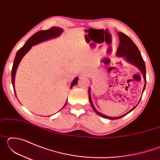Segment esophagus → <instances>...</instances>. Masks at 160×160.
<instances>
[{"instance_id":"34e87169","label":"esophagus","mask_w":160,"mask_h":160,"mask_svg":"<svg viewBox=\"0 0 160 160\" xmlns=\"http://www.w3.org/2000/svg\"><path fill=\"white\" fill-rule=\"evenodd\" d=\"M82 75H83V76H84V75H85H85H87V72L86 71H84L83 72V74H82Z\"/></svg>"}]
</instances>
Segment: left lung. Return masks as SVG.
<instances>
[{
    "label": "left lung",
    "mask_w": 160,
    "mask_h": 160,
    "mask_svg": "<svg viewBox=\"0 0 160 160\" xmlns=\"http://www.w3.org/2000/svg\"><path fill=\"white\" fill-rule=\"evenodd\" d=\"M118 34L119 40H120V43H119L118 47L117 48V51H116V55L118 56H120V57H123L126 61H128V63H130L131 64H132L133 66H136L140 70V72H142L143 78H144V80H145V85L143 87V90H142V93H143V92H144L145 88V85H146V70H145V62L143 61V58L142 57L141 54H140V51L138 50V48L137 46L134 44L131 38L128 37L125 34L122 33V32H118ZM113 68V67H110L109 68V71ZM88 92H89V100H90V104L92 106V109L94 110V112H95L97 114L102 116V117L107 118V119H110V120H116V119H118L123 117L124 116L127 115L128 113L132 112V111L138 106V104L136 106L132 108V109H131L128 113H125V114L120 116H117V117H111V116L104 115L103 113L99 112L98 111L95 109V107H94L92 102V99H91L90 88H89ZM140 99H141V98H140Z\"/></svg>",
    "instance_id": "left-lung-1"
}]
</instances>
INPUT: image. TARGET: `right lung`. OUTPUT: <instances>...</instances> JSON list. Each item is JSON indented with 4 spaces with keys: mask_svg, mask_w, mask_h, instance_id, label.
Instances as JSON below:
<instances>
[{
    "mask_svg": "<svg viewBox=\"0 0 160 160\" xmlns=\"http://www.w3.org/2000/svg\"><path fill=\"white\" fill-rule=\"evenodd\" d=\"M63 29L56 28V27H52V28L49 29H48V30H41V31L37 32L34 34L32 35L28 41L26 42V43L24 44L23 47L20 48V49L18 51L17 53H16L15 58L14 59V62H13V66H12V72H11L12 83V86H13V89H14L15 93V78L16 71H17L18 67L20 63L22 58H23V56L28 53V51H29V49L32 48V46L36 45L37 44H39V43H41L42 42L47 41V40L53 39V38L60 36L62 32H63ZM78 80V77L75 78V79L72 80L71 85H70V88H72L74 85H77ZM15 96H16V93H15ZM66 103L67 102H66V104H65L64 107L66 105Z\"/></svg>",
    "mask_w": 160,
    "mask_h": 160,
    "instance_id": "1",
    "label": "right lung"
}]
</instances>
